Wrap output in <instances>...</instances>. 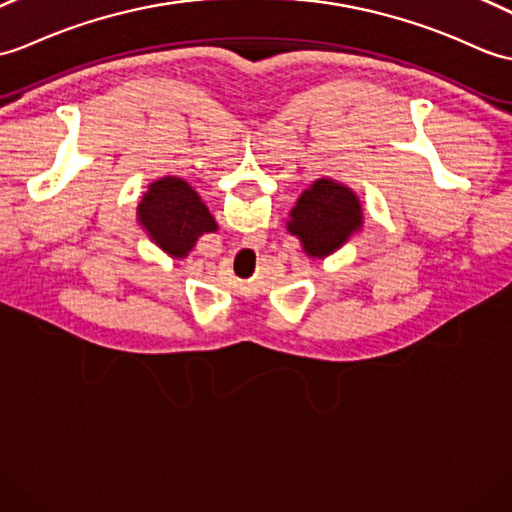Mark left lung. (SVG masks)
I'll return each mask as SVG.
<instances>
[{"label": "left lung", "instance_id": "1", "mask_svg": "<svg viewBox=\"0 0 512 512\" xmlns=\"http://www.w3.org/2000/svg\"><path fill=\"white\" fill-rule=\"evenodd\" d=\"M364 227L362 200L336 178H316L296 200L285 222L290 235L299 237L303 253L325 259L351 242Z\"/></svg>", "mask_w": 512, "mask_h": 512}]
</instances>
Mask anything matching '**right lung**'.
I'll return each mask as SVG.
<instances>
[{
  "label": "right lung",
  "instance_id": "add662e5",
  "mask_svg": "<svg viewBox=\"0 0 512 512\" xmlns=\"http://www.w3.org/2000/svg\"><path fill=\"white\" fill-rule=\"evenodd\" d=\"M137 224L172 259H185L200 235L218 231L205 202L181 176H161L148 185L137 205Z\"/></svg>",
  "mask_w": 512,
  "mask_h": 512
}]
</instances>
